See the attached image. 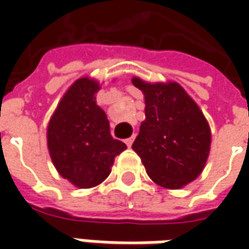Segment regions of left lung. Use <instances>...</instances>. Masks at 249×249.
Returning <instances> with one entry per match:
<instances>
[{"label":"left lung","instance_id":"8db88e82","mask_svg":"<svg viewBox=\"0 0 249 249\" xmlns=\"http://www.w3.org/2000/svg\"><path fill=\"white\" fill-rule=\"evenodd\" d=\"M100 82L80 77L63 94L47 127V145L58 173L79 188L109 176L115 158L127 148L110 136L107 113L97 105Z\"/></svg>","mask_w":249,"mask_h":249}]
</instances>
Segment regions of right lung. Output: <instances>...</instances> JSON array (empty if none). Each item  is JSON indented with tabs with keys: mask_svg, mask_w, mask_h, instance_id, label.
I'll use <instances>...</instances> for the list:
<instances>
[{
	"mask_svg": "<svg viewBox=\"0 0 249 249\" xmlns=\"http://www.w3.org/2000/svg\"><path fill=\"white\" fill-rule=\"evenodd\" d=\"M145 120L131 148L149 178L167 190L194 181L206 165L211 129L202 112L180 101L163 84L147 86Z\"/></svg>",
	"mask_w": 249,
	"mask_h": 249,
	"instance_id": "add662e5",
	"label": "right lung"
}]
</instances>
